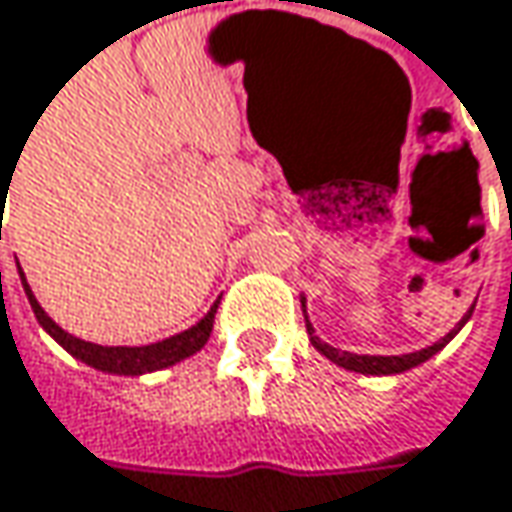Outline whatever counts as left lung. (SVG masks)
I'll return each instance as SVG.
<instances>
[{"label": "left lung", "mask_w": 512, "mask_h": 512, "mask_svg": "<svg viewBox=\"0 0 512 512\" xmlns=\"http://www.w3.org/2000/svg\"><path fill=\"white\" fill-rule=\"evenodd\" d=\"M301 304H304V298H301ZM304 316H307V310H304ZM469 316H472V310H469V313L458 321V327H455V330H449L440 342L423 347V350H414V353H403V356H362V353H347V350H339V347L327 345V342H321V339H318L316 330H313V324H310V318H307V333H310V342H313V347H316L318 353H321V356H327L330 362H336L339 368L356 371V374L388 376V374H403V371H411V368L423 365L426 359H432L437 350H443V347L455 339V333H458L466 321H469Z\"/></svg>", "instance_id": "left-lung-1"}]
</instances>
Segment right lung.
Segmentation results:
<instances>
[{
    "label": "right lung",
    "mask_w": 512,
    "mask_h": 512,
    "mask_svg": "<svg viewBox=\"0 0 512 512\" xmlns=\"http://www.w3.org/2000/svg\"><path fill=\"white\" fill-rule=\"evenodd\" d=\"M19 281L25 286V295H28V301H31L34 316L43 324V330H46L48 336H51L57 345L66 347L75 359L86 362L89 368L104 371V374H153V371H162V368H170V365H176V362L194 356L196 350H202L205 342H208L211 327H214V316H217V307H220V301H214V307L199 318L194 327H188V330H182V333H176V336H170V339H162V342H156V345L104 347L95 345V342H83V339H77L72 333H66L60 324H54V321L46 316V310L40 307V301L34 298V292H31V286L25 281L22 269H19Z\"/></svg>",
    "instance_id": "right-lung-1"
}]
</instances>
